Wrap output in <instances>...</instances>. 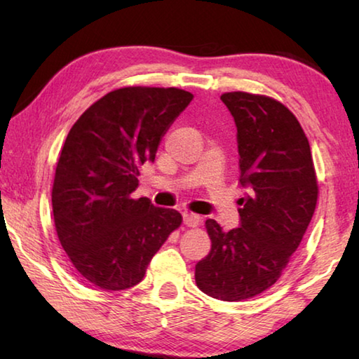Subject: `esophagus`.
<instances>
[{
  "mask_svg": "<svg viewBox=\"0 0 359 359\" xmlns=\"http://www.w3.org/2000/svg\"><path fill=\"white\" fill-rule=\"evenodd\" d=\"M199 222H201V217L196 214H184V224H187L188 228H194L198 226Z\"/></svg>",
  "mask_w": 359,
  "mask_h": 359,
  "instance_id": "1",
  "label": "esophagus"
}]
</instances>
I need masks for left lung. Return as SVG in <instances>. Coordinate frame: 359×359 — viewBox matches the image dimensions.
<instances>
[{
    "instance_id": "8db88e82",
    "label": "left lung",
    "mask_w": 359,
    "mask_h": 359,
    "mask_svg": "<svg viewBox=\"0 0 359 359\" xmlns=\"http://www.w3.org/2000/svg\"><path fill=\"white\" fill-rule=\"evenodd\" d=\"M238 128L239 228L205 222L210 252L196 264L203 293L222 301L248 299L272 287L299 247L318 198L311 145L282 102L245 92L223 93Z\"/></svg>"
}]
</instances>
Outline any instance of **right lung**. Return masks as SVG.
<instances>
[{
    "label": "right lung",
    "mask_w": 359,
    "mask_h": 359,
    "mask_svg": "<svg viewBox=\"0 0 359 359\" xmlns=\"http://www.w3.org/2000/svg\"><path fill=\"white\" fill-rule=\"evenodd\" d=\"M193 95L180 88L125 87L90 106L68 133L52 188L55 229L77 274L102 290L144 278L182 215L133 199L139 166L155 161L163 136Z\"/></svg>",
    "instance_id": "obj_1"
}]
</instances>
